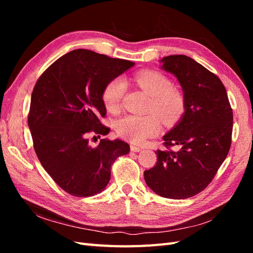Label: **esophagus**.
<instances>
[{"label": "esophagus", "instance_id": "esophagus-1", "mask_svg": "<svg viewBox=\"0 0 253 253\" xmlns=\"http://www.w3.org/2000/svg\"><path fill=\"white\" fill-rule=\"evenodd\" d=\"M142 149L141 148H139V147H137V145H131V151L132 152H140Z\"/></svg>", "mask_w": 253, "mask_h": 253}]
</instances>
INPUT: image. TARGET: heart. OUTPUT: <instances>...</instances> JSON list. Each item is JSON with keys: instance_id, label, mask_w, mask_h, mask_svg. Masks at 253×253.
Returning a JSON list of instances; mask_svg holds the SVG:
<instances>
[{"instance_id": "1", "label": "heart", "mask_w": 253, "mask_h": 253, "mask_svg": "<svg viewBox=\"0 0 253 253\" xmlns=\"http://www.w3.org/2000/svg\"><path fill=\"white\" fill-rule=\"evenodd\" d=\"M135 80L139 87L152 97V110L158 113L167 122L178 120L185 111V98L178 89L172 87L170 79L159 72L144 71L136 75ZM126 91V82L121 78H114L105 84L102 90V101L109 112L119 110L121 99ZM162 128V122L155 114L127 115L118 120L117 134L134 143H142L145 139L155 136Z\"/></svg>"}]
</instances>
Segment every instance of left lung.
I'll return each mask as SVG.
<instances>
[{"label": "left lung", "mask_w": 253, "mask_h": 253, "mask_svg": "<svg viewBox=\"0 0 253 253\" xmlns=\"http://www.w3.org/2000/svg\"><path fill=\"white\" fill-rule=\"evenodd\" d=\"M164 71L177 78L185 98L180 120L164 137L167 150H157V163L144 171L148 187L160 196L182 200L209 185L231 145L232 109L223 82L192 58L168 56ZM172 145L177 152L169 150Z\"/></svg>", "instance_id": "1"}]
</instances>
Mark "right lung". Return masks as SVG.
<instances>
[{
    "label": "right lung",
    "mask_w": 253,
    "mask_h": 253,
    "mask_svg": "<svg viewBox=\"0 0 253 253\" xmlns=\"http://www.w3.org/2000/svg\"><path fill=\"white\" fill-rule=\"evenodd\" d=\"M87 49H75L55 61L38 79L32 94L28 126L42 167L65 192L93 196L108 186L111 167L129 152L120 139H101L96 148L88 135L109 134L101 125L105 84L134 66ZM95 137V136H94Z\"/></svg>",
    "instance_id": "right-lung-1"
}]
</instances>
